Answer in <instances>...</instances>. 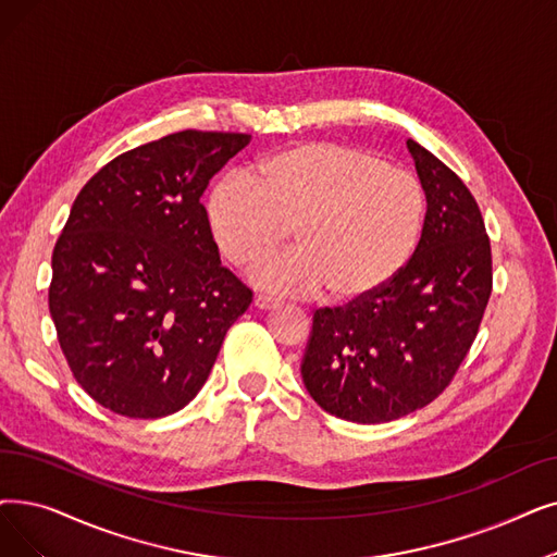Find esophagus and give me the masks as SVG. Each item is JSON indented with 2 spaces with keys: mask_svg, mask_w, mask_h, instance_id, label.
Listing matches in <instances>:
<instances>
[{
  "mask_svg": "<svg viewBox=\"0 0 557 557\" xmlns=\"http://www.w3.org/2000/svg\"><path fill=\"white\" fill-rule=\"evenodd\" d=\"M255 307H259V309H277V307H282V302L277 298H271V296H257L255 298Z\"/></svg>",
  "mask_w": 557,
  "mask_h": 557,
  "instance_id": "34e87169",
  "label": "esophagus"
}]
</instances>
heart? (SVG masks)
Returning a JSON list of instances; mask_svg holds the SVG:
<instances>
[{"label":"heart","instance_id":"heart-1","mask_svg":"<svg viewBox=\"0 0 557 557\" xmlns=\"http://www.w3.org/2000/svg\"><path fill=\"white\" fill-rule=\"evenodd\" d=\"M425 221L421 184L400 168L336 143H298L225 177L207 198L215 248L240 271L277 252L288 232L298 252L257 273L286 296L325 292L352 305L392 284L412 259Z\"/></svg>","mask_w":557,"mask_h":557}]
</instances>
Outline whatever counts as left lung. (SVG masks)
<instances>
[{"label": "left lung", "instance_id": "obj_1", "mask_svg": "<svg viewBox=\"0 0 557 557\" xmlns=\"http://www.w3.org/2000/svg\"><path fill=\"white\" fill-rule=\"evenodd\" d=\"M425 193L419 246L375 296L313 313L302 382L325 412L386 423L437 398L462 364L492 296V246L471 190L407 140Z\"/></svg>", "mask_w": 557, "mask_h": 557}]
</instances>
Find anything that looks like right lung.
Returning <instances> with one entry per match:
<instances>
[{
    "mask_svg": "<svg viewBox=\"0 0 557 557\" xmlns=\"http://www.w3.org/2000/svg\"><path fill=\"white\" fill-rule=\"evenodd\" d=\"M250 134L184 129L115 157L70 209L50 313L67 367L111 412L161 419L207 382L252 292L221 263L200 202Z\"/></svg>",
    "mask_w": 557,
    "mask_h": 557,
    "instance_id": "right-lung-1",
    "label": "right lung"
}]
</instances>
